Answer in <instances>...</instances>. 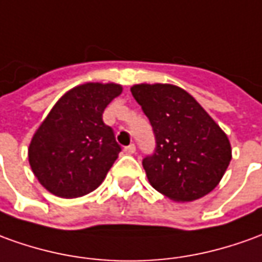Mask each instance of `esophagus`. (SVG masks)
<instances>
[{
  "instance_id": "obj_1",
  "label": "esophagus",
  "mask_w": 262,
  "mask_h": 262,
  "mask_svg": "<svg viewBox=\"0 0 262 262\" xmlns=\"http://www.w3.org/2000/svg\"><path fill=\"white\" fill-rule=\"evenodd\" d=\"M124 152L128 155H133L135 152V145L134 144H129L127 147H124Z\"/></svg>"
}]
</instances>
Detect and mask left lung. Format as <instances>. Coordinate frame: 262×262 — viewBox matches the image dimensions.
Instances as JSON below:
<instances>
[{
	"label": "left lung",
	"mask_w": 262,
	"mask_h": 262,
	"mask_svg": "<svg viewBox=\"0 0 262 262\" xmlns=\"http://www.w3.org/2000/svg\"><path fill=\"white\" fill-rule=\"evenodd\" d=\"M131 93L155 135L154 154L142 160L149 184L181 203L211 192L231 161V144L224 131L180 86L137 84Z\"/></svg>",
	"instance_id": "obj_1"
}]
</instances>
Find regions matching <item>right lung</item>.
Returning <instances> with one entry per match:
<instances>
[{
	"mask_svg": "<svg viewBox=\"0 0 262 262\" xmlns=\"http://www.w3.org/2000/svg\"><path fill=\"white\" fill-rule=\"evenodd\" d=\"M122 93L118 84L86 82L66 93L32 137L28 160L51 194L77 198L98 188L121 147L102 113Z\"/></svg>",
	"mask_w": 262,
	"mask_h": 262,
	"instance_id": "obj_1",
	"label": "right lung"
}]
</instances>
